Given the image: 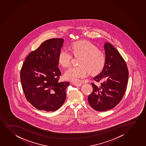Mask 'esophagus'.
<instances>
[{
	"mask_svg": "<svg viewBox=\"0 0 146 146\" xmlns=\"http://www.w3.org/2000/svg\"><path fill=\"white\" fill-rule=\"evenodd\" d=\"M73 85L75 86H77V87H80L82 85V83H74Z\"/></svg>",
	"mask_w": 146,
	"mask_h": 146,
	"instance_id": "esophagus-1",
	"label": "esophagus"
}]
</instances>
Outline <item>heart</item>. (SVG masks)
<instances>
[{
	"instance_id": "b5f03b06",
	"label": "heart",
	"mask_w": 146,
	"mask_h": 146,
	"mask_svg": "<svg viewBox=\"0 0 146 146\" xmlns=\"http://www.w3.org/2000/svg\"><path fill=\"white\" fill-rule=\"evenodd\" d=\"M70 50L75 56H81L78 60L79 66L69 68L65 72L64 78L73 82H78L85 78L90 72L96 74L100 72L106 63V56L102 51L91 42L80 41L71 44ZM72 59V53L68 49L60 51L58 61L63 67L70 66Z\"/></svg>"
}]
</instances>
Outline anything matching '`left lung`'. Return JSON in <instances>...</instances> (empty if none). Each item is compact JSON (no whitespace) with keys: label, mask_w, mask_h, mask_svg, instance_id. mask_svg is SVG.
I'll list each match as a JSON object with an SVG mask.
<instances>
[{"label":"left lung","mask_w":146,"mask_h":146,"mask_svg":"<svg viewBox=\"0 0 146 146\" xmlns=\"http://www.w3.org/2000/svg\"><path fill=\"white\" fill-rule=\"evenodd\" d=\"M106 63L102 71L95 77L100 85L92 83L93 91L88 100L92 108L104 111L119 103L127 87L129 73L127 65L119 52L109 42H105Z\"/></svg>","instance_id":"obj_1"}]
</instances>
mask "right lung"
<instances>
[{
    "instance_id": "obj_1",
    "label": "right lung",
    "mask_w": 146,
    "mask_h": 146,
    "mask_svg": "<svg viewBox=\"0 0 146 146\" xmlns=\"http://www.w3.org/2000/svg\"><path fill=\"white\" fill-rule=\"evenodd\" d=\"M62 38L46 40L29 54L23 64L20 79L27 100L40 110L54 111L64 102L68 82H59L58 56Z\"/></svg>"
}]
</instances>
